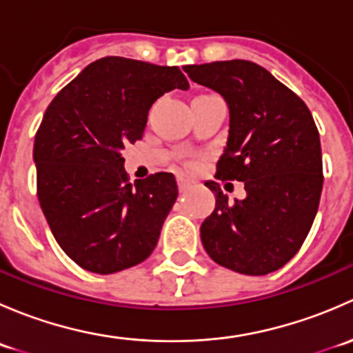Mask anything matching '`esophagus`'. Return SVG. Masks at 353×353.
I'll list each match as a JSON object with an SVG mask.
<instances>
[{"label": "esophagus", "instance_id": "34e87169", "mask_svg": "<svg viewBox=\"0 0 353 353\" xmlns=\"http://www.w3.org/2000/svg\"><path fill=\"white\" fill-rule=\"evenodd\" d=\"M177 186H179V191L183 193V191H186L191 186V181L184 176H177Z\"/></svg>", "mask_w": 353, "mask_h": 353}]
</instances>
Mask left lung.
Here are the masks:
<instances>
[{
    "label": "left lung",
    "instance_id": "obj_1",
    "mask_svg": "<svg viewBox=\"0 0 353 353\" xmlns=\"http://www.w3.org/2000/svg\"><path fill=\"white\" fill-rule=\"evenodd\" d=\"M196 83L229 105V138L216 179L244 183L245 198L229 201L219 183L201 243L220 266L266 275L290 261L311 230L323 190L318 128L301 97L270 71L244 59L184 66Z\"/></svg>",
    "mask_w": 353,
    "mask_h": 353
}]
</instances>
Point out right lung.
<instances>
[{"label": "right lung", "instance_id": "right-lung-1", "mask_svg": "<svg viewBox=\"0 0 353 353\" xmlns=\"http://www.w3.org/2000/svg\"><path fill=\"white\" fill-rule=\"evenodd\" d=\"M188 90L177 66L108 56L52 99L34 141L37 196L51 232L81 268L110 275L145 261L177 198L170 172L128 183L121 150L143 137L165 92Z\"/></svg>", "mask_w": 353, "mask_h": 353}]
</instances>
